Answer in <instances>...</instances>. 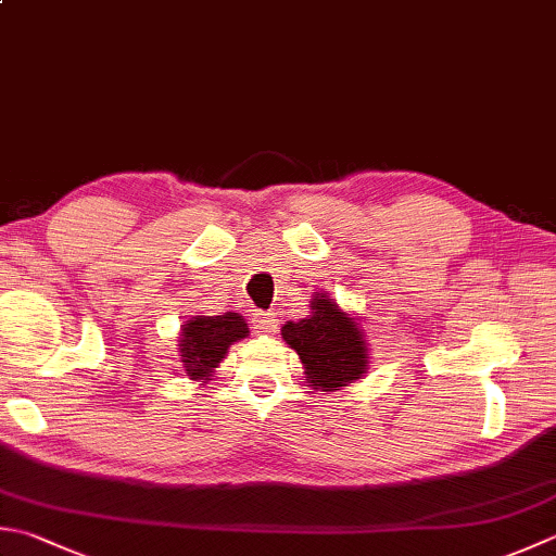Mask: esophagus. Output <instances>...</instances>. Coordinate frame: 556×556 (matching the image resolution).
<instances>
[{
  "instance_id": "esophagus-1",
  "label": "esophagus",
  "mask_w": 556,
  "mask_h": 556,
  "mask_svg": "<svg viewBox=\"0 0 556 556\" xmlns=\"http://www.w3.org/2000/svg\"><path fill=\"white\" fill-rule=\"evenodd\" d=\"M255 332L260 334H275L277 332V323L271 318V313H255Z\"/></svg>"
}]
</instances>
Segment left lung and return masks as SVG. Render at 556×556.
<instances>
[{"label":"left lung","instance_id":"obj_1","mask_svg":"<svg viewBox=\"0 0 556 556\" xmlns=\"http://www.w3.org/2000/svg\"><path fill=\"white\" fill-rule=\"evenodd\" d=\"M311 315L281 328L285 342L296 350L313 390H340L366 371L368 350L354 318L337 303L315 296Z\"/></svg>","mask_w":556,"mask_h":556}]
</instances>
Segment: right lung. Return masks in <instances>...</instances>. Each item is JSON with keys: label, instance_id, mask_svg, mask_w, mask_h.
I'll use <instances>...</instances> for the list:
<instances>
[{"label": "right lung", "instance_id": "add662e5", "mask_svg": "<svg viewBox=\"0 0 556 556\" xmlns=\"http://www.w3.org/2000/svg\"><path fill=\"white\" fill-rule=\"evenodd\" d=\"M248 334V323L238 313L198 315L185 323L180 334V358L192 380H210L226 350Z\"/></svg>", "mask_w": 556, "mask_h": 556}]
</instances>
